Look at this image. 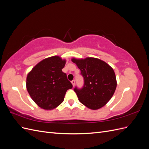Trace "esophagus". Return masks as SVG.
<instances>
[{
    "label": "esophagus",
    "mask_w": 149,
    "mask_h": 149,
    "mask_svg": "<svg viewBox=\"0 0 149 149\" xmlns=\"http://www.w3.org/2000/svg\"><path fill=\"white\" fill-rule=\"evenodd\" d=\"M71 83H72V84H73V86H74V84H75V80L73 79V81H71Z\"/></svg>",
    "instance_id": "obj_1"
}]
</instances>
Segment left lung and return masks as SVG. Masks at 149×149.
Returning <instances> with one entry per match:
<instances>
[{"instance_id": "8db88e82", "label": "left lung", "mask_w": 149, "mask_h": 149, "mask_svg": "<svg viewBox=\"0 0 149 149\" xmlns=\"http://www.w3.org/2000/svg\"><path fill=\"white\" fill-rule=\"evenodd\" d=\"M71 61L77 65L84 78L83 87L74 88L79 102L93 110L105 106L113 96L117 86L113 69L106 62L96 58H74Z\"/></svg>"}]
</instances>
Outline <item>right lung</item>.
I'll return each mask as SVG.
<instances>
[{"label": "right lung", "mask_w": 149, "mask_h": 149, "mask_svg": "<svg viewBox=\"0 0 149 149\" xmlns=\"http://www.w3.org/2000/svg\"><path fill=\"white\" fill-rule=\"evenodd\" d=\"M65 63V60L53 56L39 62L29 73L26 89L33 101L42 109H55L63 101L67 90L73 88L62 71Z\"/></svg>", "instance_id": "add662e5"}]
</instances>
